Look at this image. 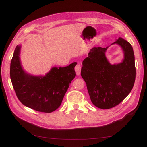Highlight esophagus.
Wrapping results in <instances>:
<instances>
[{
  "mask_svg": "<svg viewBox=\"0 0 147 147\" xmlns=\"http://www.w3.org/2000/svg\"><path fill=\"white\" fill-rule=\"evenodd\" d=\"M81 69H82V67H81V65L78 64L76 65L75 67H74V69H75L76 71V73L77 75H80V73H81Z\"/></svg>",
  "mask_w": 147,
  "mask_h": 147,
  "instance_id": "1",
  "label": "esophagus"
}]
</instances>
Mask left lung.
Returning a JSON list of instances; mask_svg holds the SVG:
<instances>
[{
  "label": "left lung",
  "mask_w": 147,
  "mask_h": 147,
  "mask_svg": "<svg viewBox=\"0 0 147 147\" xmlns=\"http://www.w3.org/2000/svg\"><path fill=\"white\" fill-rule=\"evenodd\" d=\"M119 45L124 53L120 63L111 64L106 48H92L84 59L81 71L93 104L108 109L123 100L131 91L135 81V55L131 45L119 37L111 45Z\"/></svg>",
  "instance_id": "8db88e82"
}]
</instances>
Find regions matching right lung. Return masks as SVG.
I'll use <instances>...</instances> for the list:
<instances>
[{"mask_svg": "<svg viewBox=\"0 0 147 147\" xmlns=\"http://www.w3.org/2000/svg\"><path fill=\"white\" fill-rule=\"evenodd\" d=\"M21 45H17L12 56L10 76L20 101L39 112H52L61 105L71 81L76 76L73 62L65 67H53L44 76H35L23 69L20 60Z\"/></svg>", "mask_w": 147, "mask_h": 147, "instance_id": "1", "label": "right lung"}]
</instances>
